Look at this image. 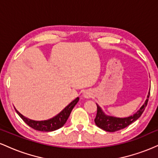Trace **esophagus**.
Wrapping results in <instances>:
<instances>
[{"label": "esophagus", "instance_id": "1", "mask_svg": "<svg viewBox=\"0 0 158 158\" xmlns=\"http://www.w3.org/2000/svg\"><path fill=\"white\" fill-rule=\"evenodd\" d=\"M83 97L85 99H89L92 97V93L90 91V90H86L84 94H83Z\"/></svg>", "mask_w": 158, "mask_h": 158}]
</instances>
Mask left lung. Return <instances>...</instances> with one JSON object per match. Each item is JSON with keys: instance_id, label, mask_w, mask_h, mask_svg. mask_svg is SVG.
I'll use <instances>...</instances> for the list:
<instances>
[{"instance_id": "8db88e82", "label": "left lung", "mask_w": 158, "mask_h": 158, "mask_svg": "<svg viewBox=\"0 0 158 158\" xmlns=\"http://www.w3.org/2000/svg\"><path fill=\"white\" fill-rule=\"evenodd\" d=\"M150 95V89L148 91L147 95V99L145 101V103L141 106V108L134 114L133 115L129 116L128 117H124V118H120V117H116L113 116L107 115L103 111V110L101 108V107L99 105L97 104V113L96 118L94 119L96 125L99 127V128H102L104 131L108 132H114L119 131V130L123 129L126 127L128 126L132 123L135 122L137 119L142 115V114L144 111L145 108H146L147 103L148 101V97Z\"/></svg>"}]
</instances>
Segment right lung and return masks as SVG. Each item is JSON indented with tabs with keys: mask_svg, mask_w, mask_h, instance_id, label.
Instances as JSON below:
<instances>
[{
	"mask_svg": "<svg viewBox=\"0 0 158 158\" xmlns=\"http://www.w3.org/2000/svg\"><path fill=\"white\" fill-rule=\"evenodd\" d=\"M79 97L76 98V99L72 101L68 106L65 107L60 113L58 114L57 115L55 116V117H52V118L49 119H46V120L38 121L33 120V119H30L22 115L19 110H16L15 108V109L16 110V112H17V114L19 115V117H21V118L29 126H30L31 128H33V129L37 130V131L49 132L56 131V130L59 129V128H61V127L64 126L65 123L68 120L69 116H70V113H71L74 106L77 105L78 101H79Z\"/></svg>",
	"mask_w": 158,
	"mask_h": 158,
	"instance_id": "obj_1",
	"label": "right lung"
}]
</instances>
